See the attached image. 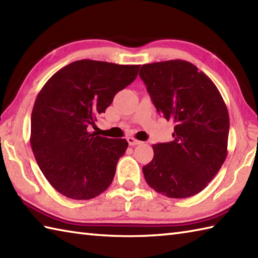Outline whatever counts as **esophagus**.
Instances as JSON below:
<instances>
[{
  "instance_id": "1",
  "label": "esophagus",
  "mask_w": 258,
  "mask_h": 258,
  "mask_svg": "<svg viewBox=\"0 0 258 258\" xmlns=\"http://www.w3.org/2000/svg\"><path fill=\"white\" fill-rule=\"evenodd\" d=\"M127 142H128V144H129L130 146H137V145H139L140 143H142V142H139V140L135 139V138H133V137H128V138H127Z\"/></svg>"
}]
</instances>
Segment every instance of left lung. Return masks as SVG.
Masks as SVG:
<instances>
[{
  "instance_id": "8db88e82",
  "label": "left lung",
  "mask_w": 258,
  "mask_h": 258,
  "mask_svg": "<svg viewBox=\"0 0 258 258\" xmlns=\"http://www.w3.org/2000/svg\"><path fill=\"white\" fill-rule=\"evenodd\" d=\"M157 112L175 124L173 142L153 145L146 182L168 198L201 192L227 157L229 114L219 90L186 60L143 65L139 72Z\"/></svg>"
}]
</instances>
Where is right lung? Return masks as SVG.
<instances>
[{
  "instance_id": "right-lung-1",
  "label": "right lung",
  "mask_w": 258,
  "mask_h": 258,
  "mask_svg": "<svg viewBox=\"0 0 258 258\" xmlns=\"http://www.w3.org/2000/svg\"><path fill=\"white\" fill-rule=\"evenodd\" d=\"M139 65L82 59L55 73L31 113L30 144L52 187L74 200H90L112 183L125 139L89 133L114 95L133 83Z\"/></svg>"
}]
</instances>
